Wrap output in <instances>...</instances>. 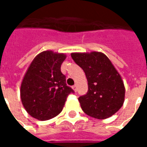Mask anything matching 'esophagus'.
Instances as JSON below:
<instances>
[{"label":"esophagus","mask_w":147,"mask_h":147,"mask_svg":"<svg viewBox=\"0 0 147 147\" xmlns=\"http://www.w3.org/2000/svg\"><path fill=\"white\" fill-rule=\"evenodd\" d=\"M72 88H73V90L74 91H75V92H77V85H73V86H72Z\"/></svg>","instance_id":"1"}]
</instances>
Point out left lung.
<instances>
[{
	"label": "left lung",
	"instance_id": "left-lung-1",
	"mask_svg": "<svg viewBox=\"0 0 147 147\" xmlns=\"http://www.w3.org/2000/svg\"><path fill=\"white\" fill-rule=\"evenodd\" d=\"M74 62L83 69L88 90L78 98L85 114L97 119L112 116L123 104L125 88L108 58L101 53H71Z\"/></svg>",
	"mask_w": 147,
	"mask_h": 147
}]
</instances>
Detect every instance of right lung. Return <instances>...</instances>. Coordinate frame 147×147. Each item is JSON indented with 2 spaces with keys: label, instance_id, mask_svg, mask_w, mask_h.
Returning a JSON list of instances; mask_svg holds the SVG:
<instances>
[{
  "label": "right lung",
  "instance_id": "right-lung-1",
  "mask_svg": "<svg viewBox=\"0 0 147 147\" xmlns=\"http://www.w3.org/2000/svg\"><path fill=\"white\" fill-rule=\"evenodd\" d=\"M65 55L44 51L36 55L24 76L20 98L30 115L40 121L57 116L62 111L67 97L74 93L66 85L61 65Z\"/></svg>",
  "mask_w": 147,
  "mask_h": 147
}]
</instances>
